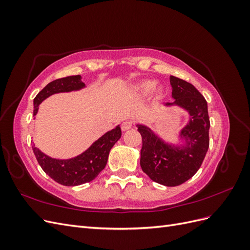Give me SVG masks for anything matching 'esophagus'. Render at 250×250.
<instances>
[{
	"label": "esophagus",
	"instance_id": "1",
	"mask_svg": "<svg viewBox=\"0 0 250 250\" xmlns=\"http://www.w3.org/2000/svg\"><path fill=\"white\" fill-rule=\"evenodd\" d=\"M133 126V123L131 122V121H125V122H123L122 123V130L123 131H126V130H128V129H130V128Z\"/></svg>",
	"mask_w": 250,
	"mask_h": 250
}]
</instances>
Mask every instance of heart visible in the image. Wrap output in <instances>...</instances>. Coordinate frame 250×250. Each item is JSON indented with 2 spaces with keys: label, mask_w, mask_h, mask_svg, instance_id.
Listing matches in <instances>:
<instances>
[{
  "label": "heart",
  "mask_w": 250,
  "mask_h": 250,
  "mask_svg": "<svg viewBox=\"0 0 250 250\" xmlns=\"http://www.w3.org/2000/svg\"><path fill=\"white\" fill-rule=\"evenodd\" d=\"M155 86V82L152 80H146V81H143L137 85L135 87V92H137L139 95L141 96H145L147 94H149L151 90L153 89V87ZM163 94V89L161 87H157L154 92V95L158 98L161 97Z\"/></svg>",
  "instance_id": "obj_1"
}]
</instances>
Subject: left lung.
I'll list each match as a JSON object with an SVG mask.
<instances>
[{
  "instance_id": "8db88e82",
  "label": "left lung",
  "mask_w": 250,
  "mask_h": 250,
  "mask_svg": "<svg viewBox=\"0 0 250 250\" xmlns=\"http://www.w3.org/2000/svg\"><path fill=\"white\" fill-rule=\"evenodd\" d=\"M170 83L175 101L166 105H178L191 117L180 131L185 145L179 147L166 144L147 126L138 125V130L143 142L142 170L157 184L176 187L193 177L206 157L209 146V118L208 103L193 84L174 76H170Z\"/></svg>"
}]
</instances>
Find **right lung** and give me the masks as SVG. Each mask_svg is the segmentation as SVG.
<instances>
[{
  "mask_svg": "<svg viewBox=\"0 0 250 250\" xmlns=\"http://www.w3.org/2000/svg\"><path fill=\"white\" fill-rule=\"evenodd\" d=\"M84 86L85 84L81 81L80 75L67 76L50 82L34 98L33 116L37 113L40 104L51 95L78 90ZM121 134H122L121 127L117 126L115 129L98 139L82 154L70 160H55L42 153L34 145L32 149L37 162L44 173L60 185L74 187L89 183L98 176V174L106 166L109 151L121 138Z\"/></svg>",
  "mask_w": 250,
  "mask_h": 250,
  "instance_id": "right-lung-1",
  "label": "right lung"
}]
</instances>
